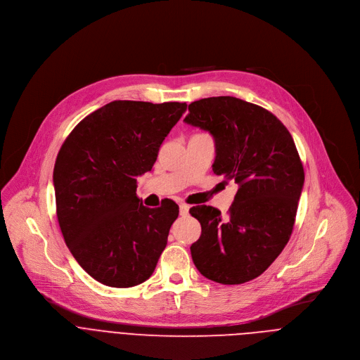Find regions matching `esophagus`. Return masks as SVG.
Instances as JSON below:
<instances>
[{
  "label": "esophagus",
  "instance_id": "1",
  "mask_svg": "<svg viewBox=\"0 0 360 360\" xmlns=\"http://www.w3.org/2000/svg\"><path fill=\"white\" fill-rule=\"evenodd\" d=\"M179 214H181L182 217H186V215L189 214V205L181 203V205H179Z\"/></svg>",
  "mask_w": 360,
  "mask_h": 360
}]
</instances>
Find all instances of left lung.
Here are the masks:
<instances>
[{"label":"left lung","mask_w":360,"mask_h":360,"mask_svg":"<svg viewBox=\"0 0 360 360\" xmlns=\"http://www.w3.org/2000/svg\"><path fill=\"white\" fill-rule=\"evenodd\" d=\"M188 110L184 121L215 139L214 172L239 185L226 219L207 205L189 210L202 228L192 261L214 282H249L272 265L292 235L304 181L297 149L272 112L239 98H203Z\"/></svg>","instance_id":"left-lung-1"}]
</instances>
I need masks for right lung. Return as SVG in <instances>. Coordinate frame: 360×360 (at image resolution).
Segmentation results:
<instances>
[{"label": "right lung", "mask_w": 360, "mask_h": 360, "mask_svg": "<svg viewBox=\"0 0 360 360\" xmlns=\"http://www.w3.org/2000/svg\"><path fill=\"white\" fill-rule=\"evenodd\" d=\"M185 102L112 101L85 117L64 141L54 167L57 218L79 266L95 281L131 288L155 271L179 207L157 210L136 196Z\"/></svg>", "instance_id": "obj_1"}]
</instances>
